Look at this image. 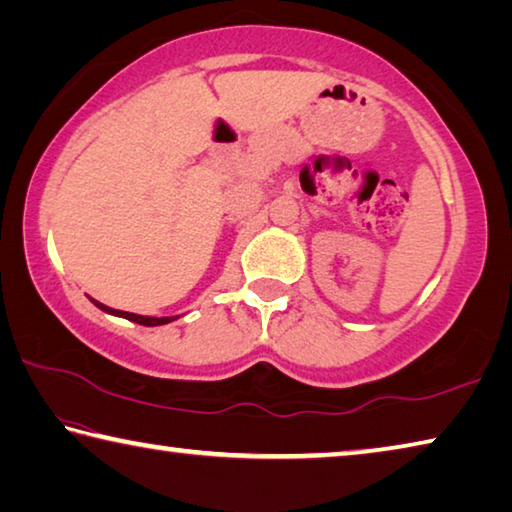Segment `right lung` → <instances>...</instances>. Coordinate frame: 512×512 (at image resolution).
I'll return each mask as SVG.
<instances>
[{"label": "right lung", "instance_id": "1", "mask_svg": "<svg viewBox=\"0 0 512 512\" xmlns=\"http://www.w3.org/2000/svg\"><path fill=\"white\" fill-rule=\"evenodd\" d=\"M90 302H94L101 311H106V314H112V316H119V318H126V320H133V323L137 325H146V327H155V325H167L171 323V320H176L178 316H162V318H155V316H140V314H131V311H119V309H112V307H106L103 302L90 298Z\"/></svg>", "mask_w": 512, "mask_h": 512}]
</instances>
